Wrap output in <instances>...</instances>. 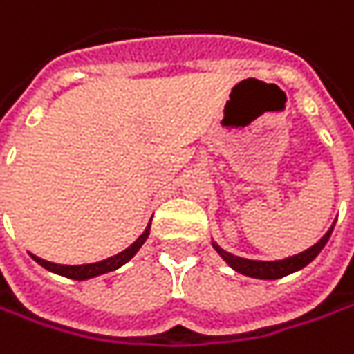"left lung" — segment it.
Here are the masks:
<instances>
[{"instance_id": "1", "label": "left lung", "mask_w": 354, "mask_h": 354, "mask_svg": "<svg viewBox=\"0 0 354 354\" xmlns=\"http://www.w3.org/2000/svg\"><path fill=\"white\" fill-rule=\"evenodd\" d=\"M333 227L310 249L299 253V255L289 257V259H283V261H251V259H243V257H235L231 255V253H227V251H223L217 243H213V247L229 263V267H233L237 273L253 277V279H281V277H287V274H291L295 271H299V269H303V267H307L310 261L323 251V247L327 245L328 237L333 233Z\"/></svg>"}]
</instances>
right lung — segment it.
Instances as JSON below:
<instances>
[{"instance_id":"obj_1","label":"right lung","mask_w":354,"mask_h":354,"mask_svg":"<svg viewBox=\"0 0 354 354\" xmlns=\"http://www.w3.org/2000/svg\"><path fill=\"white\" fill-rule=\"evenodd\" d=\"M149 229H151V223L147 225V229L143 231V235L137 239L133 245H129L125 251H121V253H117V255L109 257V259H105V261H99V263H89V265H57V263H49V261H45V259H39V257L33 255V259L45 267L47 271H51V273H57L63 274V277H67V279H75V281H85V279H91V277H97V274L103 273H109V271H115L119 269L121 265H125L129 259H131L139 249H141V245L147 241L149 237Z\"/></svg>"}]
</instances>
